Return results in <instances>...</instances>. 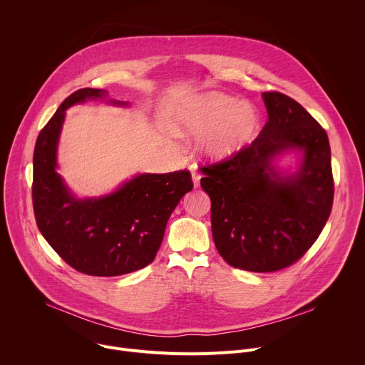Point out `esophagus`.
Here are the masks:
<instances>
[{
	"mask_svg": "<svg viewBox=\"0 0 365 365\" xmlns=\"http://www.w3.org/2000/svg\"><path fill=\"white\" fill-rule=\"evenodd\" d=\"M190 173H192V180H193V186L199 187L200 185V175L197 173L196 168H190Z\"/></svg>",
	"mask_w": 365,
	"mask_h": 365,
	"instance_id": "obj_1",
	"label": "esophagus"
}]
</instances>
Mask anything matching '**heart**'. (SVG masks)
Returning a JSON list of instances; mask_svg holds the SVG:
<instances>
[{
  "label": "heart",
  "mask_w": 365,
  "mask_h": 365,
  "mask_svg": "<svg viewBox=\"0 0 365 365\" xmlns=\"http://www.w3.org/2000/svg\"><path fill=\"white\" fill-rule=\"evenodd\" d=\"M172 130L179 135H200L197 151L211 162L230 160L257 138L262 114L254 103L222 92L192 95L172 110Z\"/></svg>",
  "instance_id": "obj_1"
}]
</instances>
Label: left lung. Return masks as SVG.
Here are the masks:
<instances>
[{
	"label": "left lung",
	"mask_w": 365,
	"mask_h": 365,
	"mask_svg": "<svg viewBox=\"0 0 365 365\" xmlns=\"http://www.w3.org/2000/svg\"><path fill=\"white\" fill-rule=\"evenodd\" d=\"M267 123L241 154L202 168L215 247L241 270L269 273L299 259L322 232L334 200L325 130L299 102L263 92ZM296 155L294 168L281 162Z\"/></svg>",
	"instance_id": "obj_1"
}]
</instances>
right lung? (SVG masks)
I'll return each mask as SVG.
<instances>
[{
    "mask_svg": "<svg viewBox=\"0 0 365 365\" xmlns=\"http://www.w3.org/2000/svg\"><path fill=\"white\" fill-rule=\"evenodd\" d=\"M107 96L106 89L93 88L68 96L40 131L33 155V206L41 235L75 270L101 277L148 266L175 207L193 187L187 170L138 173L99 196L79 197L68 186L58 172L66 110L98 99L130 107V102Z\"/></svg>",
    "mask_w": 365,
    "mask_h": 365,
    "instance_id": "1",
    "label": "right lung"
}]
</instances>
